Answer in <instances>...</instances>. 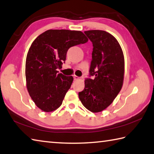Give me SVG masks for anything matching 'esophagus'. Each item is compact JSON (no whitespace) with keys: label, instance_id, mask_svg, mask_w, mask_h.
I'll return each mask as SVG.
<instances>
[{"label":"esophagus","instance_id":"esophagus-1","mask_svg":"<svg viewBox=\"0 0 154 154\" xmlns=\"http://www.w3.org/2000/svg\"><path fill=\"white\" fill-rule=\"evenodd\" d=\"M73 79H74L75 80H77V79H79V77L76 76V75H73Z\"/></svg>","mask_w":154,"mask_h":154}]
</instances>
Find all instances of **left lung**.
Returning <instances> with one entry per match:
<instances>
[{
	"label": "left lung",
	"instance_id": "8db88e82",
	"mask_svg": "<svg viewBox=\"0 0 154 154\" xmlns=\"http://www.w3.org/2000/svg\"><path fill=\"white\" fill-rule=\"evenodd\" d=\"M93 44L89 77L79 93L83 106L97 113L110 105L122 89L124 75V57L117 39L101 30L85 31Z\"/></svg>",
	"mask_w": 154,
	"mask_h": 154
}]
</instances>
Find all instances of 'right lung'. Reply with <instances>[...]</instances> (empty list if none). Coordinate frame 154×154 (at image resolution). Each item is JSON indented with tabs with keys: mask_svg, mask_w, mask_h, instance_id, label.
I'll list each match as a JSON object with an SVG mask.
<instances>
[{
	"mask_svg": "<svg viewBox=\"0 0 154 154\" xmlns=\"http://www.w3.org/2000/svg\"><path fill=\"white\" fill-rule=\"evenodd\" d=\"M88 38L81 31L48 30L32 42L26 59V87L36 105L45 112L61 106L73 77L58 73L69 48Z\"/></svg>",
	"mask_w": 154,
	"mask_h": 154,
	"instance_id": "obj_1",
	"label": "right lung"
}]
</instances>
